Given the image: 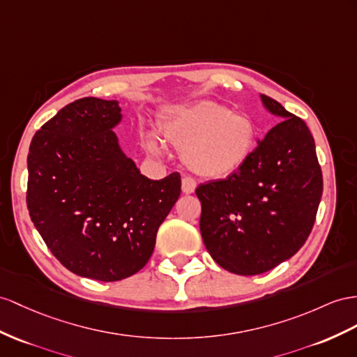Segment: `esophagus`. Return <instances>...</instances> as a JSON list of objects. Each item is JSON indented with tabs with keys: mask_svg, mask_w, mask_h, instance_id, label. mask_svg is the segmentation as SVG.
Here are the masks:
<instances>
[{
	"mask_svg": "<svg viewBox=\"0 0 357 357\" xmlns=\"http://www.w3.org/2000/svg\"><path fill=\"white\" fill-rule=\"evenodd\" d=\"M196 190V181L191 176H184L182 178V193L185 195H191L195 193Z\"/></svg>",
	"mask_w": 357,
	"mask_h": 357,
	"instance_id": "obj_1",
	"label": "esophagus"
}]
</instances>
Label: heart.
<instances>
[{
	"mask_svg": "<svg viewBox=\"0 0 357 357\" xmlns=\"http://www.w3.org/2000/svg\"><path fill=\"white\" fill-rule=\"evenodd\" d=\"M162 139L181 149V158L196 175L226 178L249 161L258 140V128L249 116L229 107L200 100L170 112L160 125ZM146 148L160 155L155 135L146 137Z\"/></svg>",
	"mask_w": 357,
	"mask_h": 357,
	"instance_id": "heart-1",
	"label": "heart"
}]
</instances>
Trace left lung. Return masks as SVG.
<instances>
[{"mask_svg": "<svg viewBox=\"0 0 357 357\" xmlns=\"http://www.w3.org/2000/svg\"><path fill=\"white\" fill-rule=\"evenodd\" d=\"M280 117L252 157L226 179L196 188L200 234L225 270L255 276L289 259L305 244L323 195V173L306 123L278 100L261 95Z\"/></svg>", "mask_w": 357, "mask_h": 357, "instance_id": "8db88e82", "label": "left lung"}]
</instances>
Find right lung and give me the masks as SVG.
Masks as SVG:
<instances>
[{
  "label": "right lung",
  "mask_w": 357,
  "mask_h": 357,
  "mask_svg": "<svg viewBox=\"0 0 357 357\" xmlns=\"http://www.w3.org/2000/svg\"><path fill=\"white\" fill-rule=\"evenodd\" d=\"M117 100L83 98L34 134L26 206L45 244L78 276L116 282L149 261L181 195L179 173L153 181L121 149Z\"/></svg>",
  "instance_id": "obj_1"
}]
</instances>
